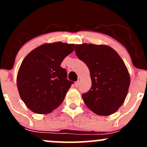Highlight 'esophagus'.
<instances>
[{
    "mask_svg": "<svg viewBox=\"0 0 147 147\" xmlns=\"http://www.w3.org/2000/svg\"><path fill=\"white\" fill-rule=\"evenodd\" d=\"M78 86H79V81H77V82H76L75 83V86L76 88H77L78 87Z\"/></svg>",
    "mask_w": 147,
    "mask_h": 147,
    "instance_id": "1",
    "label": "esophagus"
}]
</instances>
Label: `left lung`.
<instances>
[{
    "mask_svg": "<svg viewBox=\"0 0 147 147\" xmlns=\"http://www.w3.org/2000/svg\"><path fill=\"white\" fill-rule=\"evenodd\" d=\"M75 53L90 70L92 86L82 95L84 102L99 115L114 113L127 95L130 75L117 52L106 45H75Z\"/></svg>",
    "mask_w": 147,
    "mask_h": 147,
    "instance_id": "left-lung-1",
    "label": "left lung"
}]
</instances>
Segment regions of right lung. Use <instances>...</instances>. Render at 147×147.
<instances>
[{
  "mask_svg": "<svg viewBox=\"0 0 147 147\" xmlns=\"http://www.w3.org/2000/svg\"><path fill=\"white\" fill-rule=\"evenodd\" d=\"M74 44L62 42L45 43L25 57L18 70L16 84L20 97L32 112L48 114L63 102L73 82L61 67Z\"/></svg>",
  "mask_w": 147,
  "mask_h": 147,
  "instance_id": "add662e5",
  "label": "right lung"
}]
</instances>
